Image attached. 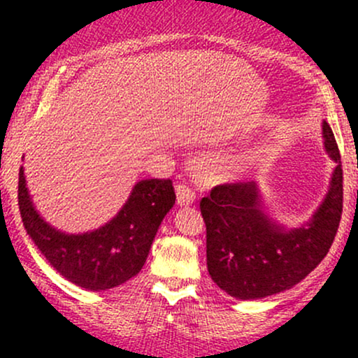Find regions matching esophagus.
Returning <instances> with one entry per match:
<instances>
[{
  "label": "esophagus",
  "instance_id": "34e87169",
  "mask_svg": "<svg viewBox=\"0 0 358 358\" xmlns=\"http://www.w3.org/2000/svg\"><path fill=\"white\" fill-rule=\"evenodd\" d=\"M193 202H195V192L187 183L180 182L176 185V203L180 207H185V205H190Z\"/></svg>",
  "mask_w": 358,
  "mask_h": 358
}]
</instances>
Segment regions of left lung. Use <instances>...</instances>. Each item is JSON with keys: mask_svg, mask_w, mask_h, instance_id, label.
Returning a JSON list of instances; mask_svg holds the SVG:
<instances>
[{"mask_svg": "<svg viewBox=\"0 0 358 358\" xmlns=\"http://www.w3.org/2000/svg\"><path fill=\"white\" fill-rule=\"evenodd\" d=\"M324 148L336 162L330 192L310 224L286 232L261 210L254 182L222 183L200 200L207 227V268L220 289L261 299L298 285L327 256L343 210V170L334 131L323 122Z\"/></svg>", "mask_w": 358, "mask_h": 358, "instance_id": "left-lung-1", "label": "left lung"}]
</instances>
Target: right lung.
Listing matches in <instances>:
<instances>
[{
    "label": "right lung",
    "mask_w": 358,
    "mask_h": 358,
    "mask_svg": "<svg viewBox=\"0 0 358 358\" xmlns=\"http://www.w3.org/2000/svg\"><path fill=\"white\" fill-rule=\"evenodd\" d=\"M175 200L170 178L141 180L109 224L99 231L67 236L40 219L24 185L23 168L18 173V205L28 236L62 276L90 291L110 289L136 276Z\"/></svg>",
    "instance_id": "obj_1"
}]
</instances>
